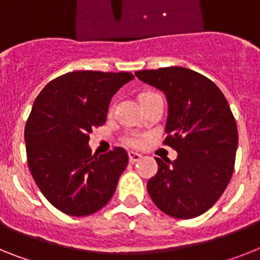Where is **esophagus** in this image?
Wrapping results in <instances>:
<instances>
[{
    "mask_svg": "<svg viewBox=\"0 0 260 260\" xmlns=\"http://www.w3.org/2000/svg\"><path fill=\"white\" fill-rule=\"evenodd\" d=\"M128 156H129V162H136V161H139L141 158V154L140 153H136V152H129V153H128Z\"/></svg>",
    "mask_w": 260,
    "mask_h": 260,
    "instance_id": "34e87169",
    "label": "esophagus"
}]
</instances>
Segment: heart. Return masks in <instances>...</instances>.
I'll list each match as a JSON object with an SVG mask.
<instances>
[{
    "label": "heart",
    "instance_id": "obj_1",
    "mask_svg": "<svg viewBox=\"0 0 260 260\" xmlns=\"http://www.w3.org/2000/svg\"><path fill=\"white\" fill-rule=\"evenodd\" d=\"M153 95H156V93H153V92H143L140 95V96H139V99H140V102H143V100H145V99H148V98H150V96H153ZM132 144H136V141H132Z\"/></svg>",
    "mask_w": 260,
    "mask_h": 260
}]
</instances>
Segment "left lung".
I'll return each instance as SVG.
<instances>
[{
	"mask_svg": "<svg viewBox=\"0 0 260 260\" xmlns=\"http://www.w3.org/2000/svg\"><path fill=\"white\" fill-rule=\"evenodd\" d=\"M144 83L168 100L164 144L177 158L164 162L149 178L150 198L165 214L190 219L208 211L228 187L238 147L237 123L222 91L206 76L184 67L137 71Z\"/></svg>",
	"mask_w": 260,
	"mask_h": 260,
	"instance_id": "8db88e82",
	"label": "left lung"
}]
</instances>
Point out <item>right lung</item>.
<instances>
[{
  "label": "right lung",
  "mask_w": 260,
  "mask_h": 260,
  "mask_svg": "<svg viewBox=\"0 0 260 260\" xmlns=\"http://www.w3.org/2000/svg\"><path fill=\"white\" fill-rule=\"evenodd\" d=\"M131 73L74 71L46 84L25 126L27 165L37 186L64 214L84 217L106 206L128 165L116 147L92 154V128L103 125L111 99Z\"/></svg>",
  "instance_id": "right-lung-1"
}]
</instances>
